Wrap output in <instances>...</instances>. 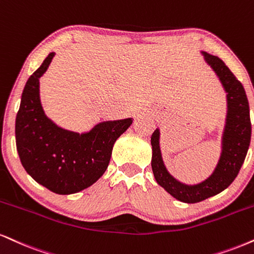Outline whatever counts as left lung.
<instances>
[{
  "instance_id": "8db88e82",
  "label": "left lung",
  "mask_w": 254,
  "mask_h": 254,
  "mask_svg": "<svg viewBox=\"0 0 254 254\" xmlns=\"http://www.w3.org/2000/svg\"><path fill=\"white\" fill-rule=\"evenodd\" d=\"M204 60L216 73L227 93V117L222 135V151L215 170L208 179L188 186L170 175L162 160L160 130L151 135V168L155 180L176 200L196 203L225 190L239 174L251 142V118L245 88L218 57L202 52Z\"/></svg>"
}]
</instances>
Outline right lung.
I'll use <instances>...</instances> for the list:
<instances>
[{
  "mask_svg": "<svg viewBox=\"0 0 254 254\" xmlns=\"http://www.w3.org/2000/svg\"><path fill=\"white\" fill-rule=\"evenodd\" d=\"M54 56V52L48 54L26 82L15 137L26 172L53 193L68 195L92 186L105 173L115 142L132 124V118L102 122L85 133L54 124L45 115L39 93V79Z\"/></svg>",
  "mask_w": 254,
  "mask_h": 254,
  "instance_id": "add662e5",
  "label": "right lung"
}]
</instances>
